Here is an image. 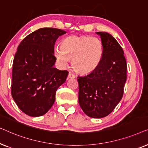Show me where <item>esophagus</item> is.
I'll return each instance as SVG.
<instances>
[{"label":"esophagus","instance_id":"obj_1","mask_svg":"<svg viewBox=\"0 0 148 148\" xmlns=\"http://www.w3.org/2000/svg\"><path fill=\"white\" fill-rule=\"evenodd\" d=\"M75 77V75L73 73H69L68 75V78L69 79H73Z\"/></svg>","mask_w":148,"mask_h":148}]
</instances>
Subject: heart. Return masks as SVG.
Wrapping results in <instances>:
<instances>
[{
    "mask_svg": "<svg viewBox=\"0 0 148 148\" xmlns=\"http://www.w3.org/2000/svg\"><path fill=\"white\" fill-rule=\"evenodd\" d=\"M102 51V42L97 38L70 36L62 40L60 50L55 51V57L62 66H67L72 59L76 71L88 73L98 66Z\"/></svg>",
    "mask_w": 148,
    "mask_h": 148,
    "instance_id": "obj_1",
    "label": "heart"
}]
</instances>
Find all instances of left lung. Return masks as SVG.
<instances>
[{
  "instance_id": "left-lung-1",
  "label": "left lung",
  "mask_w": 148,
  "mask_h": 148,
  "mask_svg": "<svg viewBox=\"0 0 148 148\" xmlns=\"http://www.w3.org/2000/svg\"><path fill=\"white\" fill-rule=\"evenodd\" d=\"M103 48L100 63L86 75L78 76L79 104L86 114L100 119L112 112L122 99L127 80L124 52L106 32H96Z\"/></svg>"
}]
</instances>
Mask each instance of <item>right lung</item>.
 Returning a JSON list of instances; mask_svg holds the SVG:
<instances>
[{
  "label": "right lung",
  "mask_w": 148,
  "mask_h": 148,
  "mask_svg": "<svg viewBox=\"0 0 148 148\" xmlns=\"http://www.w3.org/2000/svg\"><path fill=\"white\" fill-rule=\"evenodd\" d=\"M64 30L44 27L22 40L13 60L11 95L20 110L29 116L45 114L55 101L58 87L69 72L54 67V44Z\"/></svg>",
  "instance_id": "add662e5"
}]
</instances>
